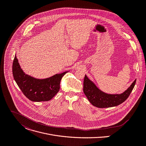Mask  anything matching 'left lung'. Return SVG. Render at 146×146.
<instances>
[{
  "instance_id": "8db88e82",
  "label": "left lung",
  "mask_w": 146,
  "mask_h": 146,
  "mask_svg": "<svg viewBox=\"0 0 146 146\" xmlns=\"http://www.w3.org/2000/svg\"><path fill=\"white\" fill-rule=\"evenodd\" d=\"M136 79L122 94H108L99 90L95 84L85 75L83 91L90 103L97 108H110L123 103L130 96L136 84Z\"/></svg>"
}]
</instances>
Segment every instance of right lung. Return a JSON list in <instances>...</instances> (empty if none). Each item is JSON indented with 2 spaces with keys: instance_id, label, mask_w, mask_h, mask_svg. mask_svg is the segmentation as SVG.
Here are the masks:
<instances>
[{
  "instance_id": "right-lung-1",
  "label": "right lung",
  "mask_w": 146,
  "mask_h": 146,
  "mask_svg": "<svg viewBox=\"0 0 146 146\" xmlns=\"http://www.w3.org/2000/svg\"><path fill=\"white\" fill-rule=\"evenodd\" d=\"M12 72L15 80L24 96L34 102L50 100L59 91L60 83L65 72L45 79H38L25 73L21 69L15 56L13 63Z\"/></svg>"
}]
</instances>
